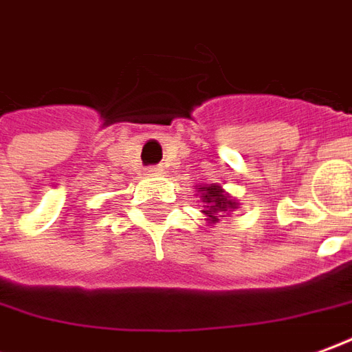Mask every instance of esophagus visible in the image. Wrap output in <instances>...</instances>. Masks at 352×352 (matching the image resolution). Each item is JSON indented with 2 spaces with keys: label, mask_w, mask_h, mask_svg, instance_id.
<instances>
[{
  "label": "esophagus",
  "mask_w": 352,
  "mask_h": 352,
  "mask_svg": "<svg viewBox=\"0 0 352 352\" xmlns=\"http://www.w3.org/2000/svg\"><path fill=\"white\" fill-rule=\"evenodd\" d=\"M147 174H149V176H161L162 168L161 166H153V168H147Z\"/></svg>",
  "instance_id": "obj_1"
}]
</instances>
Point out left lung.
I'll return each mask as SVG.
<instances>
[{
    "label": "left lung",
    "instance_id": "1",
    "mask_svg": "<svg viewBox=\"0 0 352 352\" xmlns=\"http://www.w3.org/2000/svg\"><path fill=\"white\" fill-rule=\"evenodd\" d=\"M197 195H201V201L205 203V217L208 224H217L224 214H232V210L239 208L236 197H232L220 184H205V186H195Z\"/></svg>",
    "mask_w": 352,
    "mask_h": 352
}]
</instances>
